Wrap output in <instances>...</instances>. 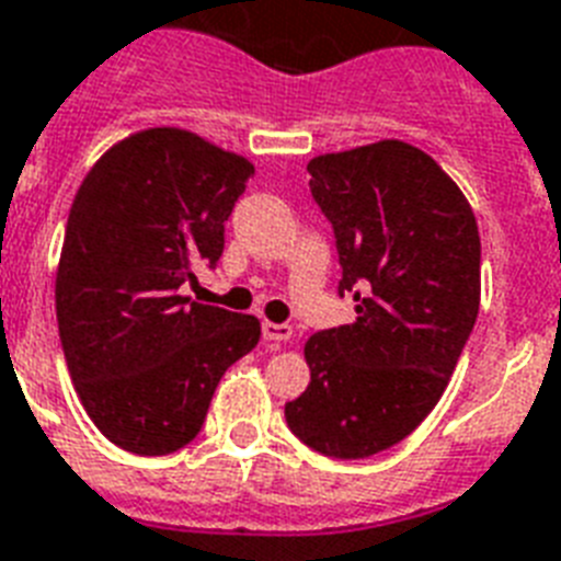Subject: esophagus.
Masks as SVG:
<instances>
[{"label":"esophagus","instance_id":"34e87169","mask_svg":"<svg viewBox=\"0 0 561 561\" xmlns=\"http://www.w3.org/2000/svg\"><path fill=\"white\" fill-rule=\"evenodd\" d=\"M262 334L264 341H279V343H288L294 337V329L288 323H271V320H264L262 323Z\"/></svg>","mask_w":561,"mask_h":561}]
</instances>
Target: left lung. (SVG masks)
Instances as JSON below:
<instances>
[{"mask_svg": "<svg viewBox=\"0 0 561 561\" xmlns=\"http://www.w3.org/2000/svg\"><path fill=\"white\" fill-rule=\"evenodd\" d=\"M308 174L358 317L308 337L311 383L285 419L308 448L360 460L413 434L451 381L480 308L478 220L401 139L314 157Z\"/></svg>", "mask_w": 561, "mask_h": 561, "instance_id": "8db88e82", "label": "left lung"}]
</instances>
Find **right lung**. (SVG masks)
<instances>
[{
  "mask_svg": "<svg viewBox=\"0 0 561 561\" xmlns=\"http://www.w3.org/2000/svg\"><path fill=\"white\" fill-rule=\"evenodd\" d=\"M253 162L180 127L116 142L75 194L55 306L66 367L110 443L142 457L188 445L220 375L262 337L253 314L180 290L215 267Z\"/></svg>",
  "mask_w": 561,
  "mask_h": 561,
  "instance_id": "1",
  "label": "right lung"
}]
</instances>
